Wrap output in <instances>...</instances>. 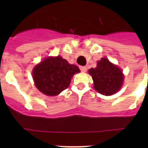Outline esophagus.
I'll use <instances>...</instances> for the list:
<instances>
[{"instance_id": "34e87169", "label": "esophagus", "mask_w": 148, "mask_h": 148, "mask_svg": "<svg viewBox=\"0 0 148 148\" xmlns=\"http://www.w3.org/2000/svg\"><path fill=\"white\" fill-rule=\"evenodd\" d=\"M80 69L82 72H86L87 71V67L86 66H81L80 67Z\"/></svg>"}]
</instances>
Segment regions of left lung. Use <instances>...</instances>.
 <instances>
[{
    "mask_svg": "<svg viewBox=\"0 0 148 148\" xmlns=\"http://www.w3.org/2000/svg\"><path fill=\"white\" fill-rule=\"evenodd\" d=\"M89 74L92 77L95 90L107 96L117 92L124 80L121 70L104 58L97 62V67L89 70Z\"/></svg>",
    "mask_w": 148,
    "mask_h": 148,
    "instance_id": "left-lung-1",
    "label": "left lung"
}]
</instances>
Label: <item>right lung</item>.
<instances>
[{
	"instance_id": "1",
	"label": "right lung",
	"mask_w": 148,
	"mask_h": 148,
	"mask_svg": "<svg viewBox=\"0 0 148 148\" xmlns=\"http://www.w3.org/2000/svg\"><path fill=\"white\" fill-rule=\"evenodd\" d=\"M79 72L76 65L70 64L65 59L58 56L46 58L37 65L33 70V78L40 92L55 96L68 88L72 76Z\"/></svg>"
}]
</instances>
